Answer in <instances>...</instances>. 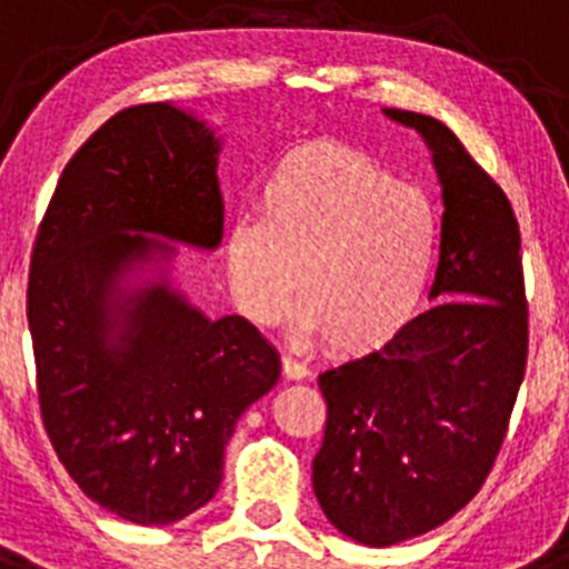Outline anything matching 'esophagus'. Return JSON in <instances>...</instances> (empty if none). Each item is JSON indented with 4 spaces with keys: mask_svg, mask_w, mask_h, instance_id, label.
Listing matches in <instances>:
<instances>
[{
    "mask_svg": "<svg viewBox=\"0 0 569 569\" xmlns=\"http://www.w3.org/2000/svg\"><path fill=\"white\" fill-rule=\"evenodd\" d=\"M281 376L288 381H301V379H308L310 370L301 361L290 359V356H281Z\"/></svg>",
    "mask_w": 569,
    "mask_h": 569,
    "instance_id": "1",
    "label": "esophagus"
}]
</instances>
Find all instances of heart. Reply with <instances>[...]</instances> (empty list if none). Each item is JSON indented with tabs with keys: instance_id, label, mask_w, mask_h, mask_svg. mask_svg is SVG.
<instances>
[{
	"instance_id": "b5f03b06",
	"label": "heart",
	"mask_w": 569,
	"mask_h": 569,
	"mask_svg": "<svg viewBox=\"0 0 569 569\" xmlns=\"http://www.w3.org/2000/svg\"><path fill=\"white\" fill-rule=\"evenodd\" d=\"M439 256V216L373 156L308 142L279 156L259 188V219L224 236L239 310L273 325L305 301L299 328L336 356L373 353L416 319Z\"/></svg>"
}]
</instances>
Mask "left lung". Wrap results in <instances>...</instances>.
Wrapping results in <instances>:
<instances>
[{"label":"left lung","mask_w":569,"mask_h":569,"mask_svg":"<svg viewBox=\"0 0 569 569\" xmlns=\"http://www.w3.org/2000/svg\"><path fill=\"white\" fill-rule=\"evenodd\" d=\"M385 116L427 142L445 213L433 308L376 353L319 376L328 421L316 499L336 530L367 547L430 532L481 490L527 367L510 199L439 119L399 108Z\"/></svg>","instance_id":"left-lung-1"}]
</instances>
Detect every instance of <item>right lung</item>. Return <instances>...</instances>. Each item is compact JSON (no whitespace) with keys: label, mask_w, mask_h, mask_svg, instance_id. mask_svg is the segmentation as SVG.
I'll use <instances>...</instances> for the list:
<instances>
[{"label":"right lung","mask_w":569,"mask_h":569,"mask_svg":"<svg viewBox=\"0 0 569 569\" xmlns=\"http://www.w3.org/2000/svg\"><path fill=\"white\" fill-rule=\"evenodd\" d=\"M219 150L176 104L119 110L64 164L30 256L48 439L79 490L133 525H173L213 499L236 421L281 376L244 316L208 319L168 276L173 240L222 244ZM139 269L157 279L130 289Z\"/></svg>","instance_id":"1"}]
</instances>
